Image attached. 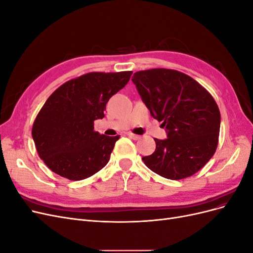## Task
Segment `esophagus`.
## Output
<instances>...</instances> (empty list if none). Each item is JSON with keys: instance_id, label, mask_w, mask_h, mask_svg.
I'll use <instances>...</instances> for the list:
<instances>
[{"instance_id": "esophagus-1", "label": "esophagus", "mask_w": 253, "mask_h": 253, "mask_svg": "<svg viewBox=\"0 0 253 253\" xmlns=\"http://www.w3.org/2000/svg\"><path fill=\"white\" fill-rule=\"evenodd\" d=\"M127 136L129 137V138H132V139H134V140H137V139L140 138L139 135H135V134H133V133H128Z\"/></svg>"}]
</instances>
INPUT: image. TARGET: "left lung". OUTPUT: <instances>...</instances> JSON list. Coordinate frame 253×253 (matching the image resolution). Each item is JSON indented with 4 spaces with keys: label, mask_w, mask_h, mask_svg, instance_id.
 Returning <instances> with one entry per match:
<instances>
[{
    "label": "left lung",
    "mask_w": 253,
    "mask_h": 253,
    "mask_svg": "<svg viewBox=\"0 0 253 253\" xmlns=\"http://www.w3.org/2000/svg\"><path fill=\"white\" fill-rule=\"evenodd\" d=\"M152 117L162 121L167 138L142 157L150 170L178 180L200 171L217 148L220 113L209 91L190 76L166 68L134 74L132 78Z\"/></svg>",
    "instance_id": "left-lung-1"
}]
</instances>
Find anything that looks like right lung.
<instances>
[{"label":"right lung","instance_id":"add662e5","mask_svg":"<svg viewBox=\"0 0 253 253\" xmlns=\"http://www.w3.org/2000/svg\"><path fill=\"white\" fill-rule=\"evenodd\" d=\"M132 72L88 73L62 84L49 96L33 126L40 158L56 174L85 179L109 163L119 135L94 131L110 98L124 88Z\"/></svg>","mask_w":253,"mask_h":253}]
</instances>
